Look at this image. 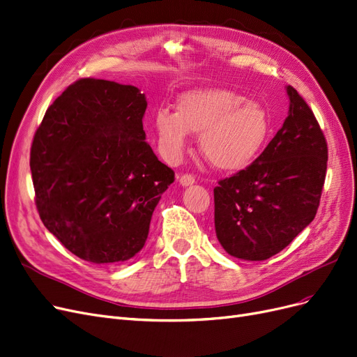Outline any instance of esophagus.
Masks as SVG:
<instances>
[{"instance_id": "esophagus-1", "label": "esophagus", "mask_w": 357, "mask_h": 357, "mask_svg": "<svg viewBox=\"0 0 357 357\" xmlns=\"http://www.w3.org/2000/svg\"><path fill=\"white\" fill-rule=\"evenodd\" d=\"M194 182H195V178H194L192 175H188V174L182 175V176L179 178V183H181L182 187H190V185H192Z\"/></svg>"}]
</instances>
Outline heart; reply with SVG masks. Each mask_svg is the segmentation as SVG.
<instances>
[{
  "label": "heart",
  "instance_id": "heart-1",
  "mask_svg": "<svg viewBox=\"0 0 357 357\" xmlns=\"http://www.w3.org/2000/svg\"><path fill=\"white\" fill-rule=\"evenodd\" d=\"M154 129L169 160H178L194 134L200 135V151L210 165L234 172L248 166L265 147L271 122L259 102L240 92L206 88L183 94L176 113L158 110Z\"/></svg>",
  "mask_w": 357,
  "mask_h": 357
}]
</instances>
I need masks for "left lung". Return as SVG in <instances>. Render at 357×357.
I'll list each match as a JSON object with an SVG mask.
<instances>
[{"label":"left lung","mask_w":357,"mask_h":357,"mask_svg":"<svg viewBox=\"0 0 357 357\" xmlns=\"http://www.w3.org/2000/svg\"><path fill=\"white\" fill-rule=\"evenodd\" d=\"M289 110L282 128L256 160L219 181L215 231L234 257L266 260L314 219L326 176L328 147L307 102L287 86Z\"/></svg>","instance_id":"obj_1"}]
</instances>
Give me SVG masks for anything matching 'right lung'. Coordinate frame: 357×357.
Listing matches in <instances>:
<instances>
[{
    "label": "right lung",
    "mask_w": 357,
    "mask_h": 357,
    "mask_svg": "<svg viewBox=\"0 0 357 357\" xmlns=\"http://www.w3.org/2000/svg\"><path fill=\"white\" fill-rule=\"evenodd\" d=\"M137 86L85 77L64 89L35 132L31 172L45 228L79 259L119 265L147 241L175 181L145 142Z\"/></svg>",
    "instance_id": "right-lung-1"
}]
</instances>
